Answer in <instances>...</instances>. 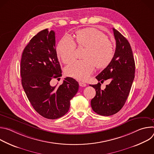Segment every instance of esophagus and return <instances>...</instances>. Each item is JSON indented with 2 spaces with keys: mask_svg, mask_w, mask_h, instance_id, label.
Listing matches in <instances>:
<instances>
[{
  "mask_svg": "<svg viewBox=\"0 0 154 154\" xmlns=\"http://www.w3.org/2000/svg\"><path fill=\"white\" fill-rule=\"evenodd\" d=\"M79 85L80 86H82V87H84V86H86V84L83 83V82H79Z\"/></svg>",
  "mask_w": 154,
  "mask_h": 154,
  "instance_id": "1",
  "label": "esophagus"
}]
</instances>
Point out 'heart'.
<instances>
[{
    "mask_svg": "<svg viewBox=\"0 0 154 154\" xmlns=\"http://www.w3.org/2000/svg\"><path fill=\"white\" fill-rule=\"evenodd\" d=\"M77 45L85 48L81 60H74L65 68V74L80 80H85L94 70L106 67L114 55V46L101 31L95 28H86L75 33ZM76 45L72 38L64 36L58 43L57 52L62 61L68 63L75 57Z\"/></svg>",
    "mask_w": 154,
    "mask_h": 154,
    "instance_id": "obj_1",
    "label": "heart"
}]
</instances>
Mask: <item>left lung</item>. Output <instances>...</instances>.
I'll list each match as a JSON object with an SVG mask.
<instances>
[{
  "instance_id": "8db88e82",
  "label": "left lung",
  "mask_w": 154,
  "mask_h": 154,
  "mask_svg": "<svg viewBox=\"0 0 154 154\" xmlns=\"http://www.w3.org/2000/svg\"><path fill=\"white\" fill-rule=\"evenodd\" d=\"M116 40L114 56L107 66L96 77L103 82L109 79L110 83L105 90L101 84L90 85L96 90V96L91 100L93 110L102 116H111L118 113L124 105L135 77V64L130 43L115 29H113Z\"/></svg>"
}]
</instances>
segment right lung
<instances>
[{"label": "right lung", "mask_w": 154, "mask_h": 154, "mask_svg": "<svg viewBox=\"0 0 154 154\" xmlns=\"http://www.w3.org/2000/svg\"><path fill=\"white\" fill-rule=\"evenodd\" d=\"M55 35L48 29L38 33L24 48L20 61L21 82L27 97L35 111L49 119L68 112L79 86L71 77L65 78L60 86L51 85V80L62 75Z\"/></svg>", "instance_id": "obj_1"}]
</instances>
